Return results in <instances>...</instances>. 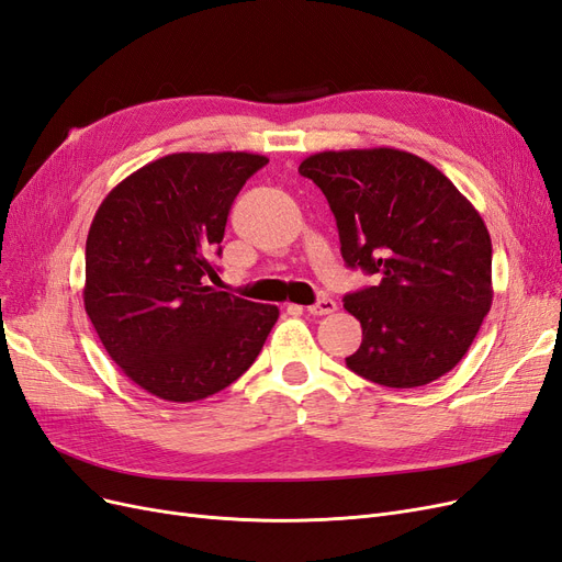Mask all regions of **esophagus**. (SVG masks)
Wrapping results in <instances>:
<instances>
[{"instance_id":"obj_1","label":"esophagus","mask_w":562,"mask_h":562,"mask_svg":"<svg viewBox=\"0 0 562 562\" xmlns=\"http://www.w3.org/2000/svg\"><path fill=\"white\" fill-rule=\"evenodd\" d=\"M335 310H337V302L335 300L321 297L316 304H310L307 314H312V316H326V314H333Z\"/></svg>"}]
</instances>
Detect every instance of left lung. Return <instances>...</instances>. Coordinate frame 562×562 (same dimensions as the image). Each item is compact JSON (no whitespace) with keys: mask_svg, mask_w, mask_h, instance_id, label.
Listing matches in <instances>:
<instances>
[{"mask_svg":"<svg viewBox=\"0 0 562 562\" xmlns=\"http://www.w3.org/2000/svg\"><path fill=\"white\" fill-rule=\"evenodd\" d=\"M335 215L347 267L378 283L345 297L363 342L347 368L391 389L424 386L473 345L492 304V241L471 201L411 151H318L300 164Z\"/></svg>","mask_w":562,"mask_h":562,"instance_id":"left-lung-1","label":"left lung"}]
</instances>
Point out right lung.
I'll return each mask as SVG.
<instances>
[{"label":"right lung","instance_id":"obj_1","mask_svg":"<svg viewBox=\"0 0 562 562\" xmlns=\"http://www.w3.org/2000/svg\"><path fill=\"white\" fill-rule=\"evenodd\" d=\"M267 161L178 151L131 173L95 211L83 307L110 359L147 394L171 403L217 394L274 328V304L206 285L232 203Z\"/></svg>","mask_w":562,"mask_h":562}]
</instances>
